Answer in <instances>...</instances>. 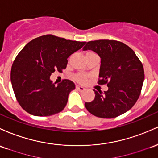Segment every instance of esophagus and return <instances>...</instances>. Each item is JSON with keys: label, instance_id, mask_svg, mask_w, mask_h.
I'll use <instances>...</instances> for the list:
<instances>
[{"label": "esophagus", "instance_id": "obj_1", "mask_svg": "<svg viewBox=\"0 0 158 158\" xmlns=\"http://www.w3.org/2000/svg\"><path fill=\"white\" fill-rule=\"evenodd\" d=\"M76 89L79 90V91H84L85 90V88L84 87H82V86L79 85H76Z\"/></svg>", "mask_w": 158, "mask_h": 158}]
</instances>
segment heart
<instances>
[{
  "label": "heart",
  "instance_id": "heart-1",
  "mask_svg": "<svg viewBox=\"0 0 158 158\" xmlns=\"http://www.w3.org/2000/svg\"><path fill=\"white\" fill-rule=\"evenodd\" d=\"M87 79V76L84 74H77L75 76V79L79 82H85Z\"/></svg>",
  "mask_w": 158,
  "mask_h": 158
}]
</instances>
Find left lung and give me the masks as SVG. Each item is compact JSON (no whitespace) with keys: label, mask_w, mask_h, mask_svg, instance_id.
<instances>
[{"label":"left lung","mask_w":158,"mask_h":158,"mask_svg":"<svg viewBox=\"0 0 158 158\" xmlns=\"http://www.w3.org/2000/svg\"><path fill=\"white\" fill-rule=\"evenodd\" d=\"M92 50L101 58L98 84H107L108 90L95 93V98L85 103L90 113L103 118H112L125 113L137 101L143 85V64L132 48L112 40L89 41L83 50Z\"/></svg>","instance_id":"1"}]
</instances>
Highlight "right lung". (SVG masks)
<instances>
[{"instance_id":"1","label":"right lung","mask_w":158,"mask_h":158,"mask_svg":"<svg viewBox=\"0 0 158 158\" xmlns=\"http://www.w3.org/2000/svg\"><path fill=\"white\" fill-rule=\"evenodd\" d=\"M85 43L47 34L25 45L13 61L10 73L15 98L24 110L35 116H49L64 109L75 84L64 79L55 85L50 76L55 70L62 72L69 56Z\"/></svg>"}]
</instances>
